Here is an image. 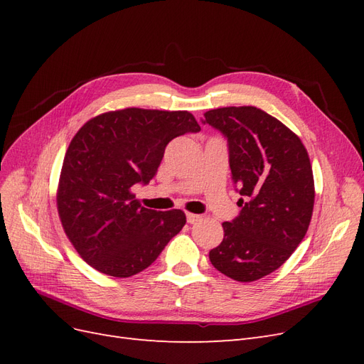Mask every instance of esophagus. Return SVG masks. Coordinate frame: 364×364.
<instances>
[{
	"mask_svg": "<svg viewBox=\"0 0 364 364\" xmlns=\"http://www.w3.org/2000/svg\"><path fill=\"white\" fill-rule=\"evenodd\" d=\"M200 220H202V215L186 213V222H188L190 225H194V223H197V222H200Z\"/></svg>",
	"mask_w": 364,
	"mask_h": 364,
	"instance_id": "obj_1",
	"label": "esophagus"
}]
</instances>
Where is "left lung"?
<instances>
[{"label": "left lung", "instance_id": "obj_1", "mask_svg": "<svg viewBox=\"0 0 364 364\" xmlns=\"http://www.w3.org/2000/svg\"><path fill=\"white\" fill-rule=\"evenodd\" d=\"M202 123L228 139L229 167L241 196V211L223 223V241L209 259L230 279L257 281L290 258L310 226V158L299 136L258 107L213 109Z\"/></svg>", "mask_w": 364, "mask_h": 364}]
</instances>
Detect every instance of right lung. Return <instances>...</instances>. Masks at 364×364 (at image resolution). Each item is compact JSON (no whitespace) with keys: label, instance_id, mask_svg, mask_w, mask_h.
Wrapping results in <instances>:
<instances>
[{"label":"right lung","instance_id":"obj_1","mask_svg":"<svg viewBox=\"0 0 364 364\" xmlns=\"http://www.w3.org/2000/svg\"><path fill=\"white\" fill-rule=\"evenodd\" d=\"M200 130L186 111L127 107L87 121L65 153L58 211L79 255L109 277L147 269L186 218L181 209L142 208L132 188L147 185L165 147Z\"/></svg>","mask_w":364,"mask_h":364}]
</instances>
